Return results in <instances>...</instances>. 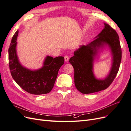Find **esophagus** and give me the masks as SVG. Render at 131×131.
I'll list each match as a JSON object with an SVG mask.
<instances>
[{
  "label": "esophagus",
  "instance_id": "34e87169",
  "mask_svg": "<svg viewBox=\"0 0 131 131\" xmlns=\"http://www.w3.org/2000/svg\"><path fill=\"white\" fill-rule=\"evenodd\" d=\"M69 59V57L68 56H64V61H65V62H68Z\"/></svg>",
  "mask_w": 131,
  "mask_h": 131
}]
</instances>
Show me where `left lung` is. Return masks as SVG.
<instances>
[{
    "instance_id": "obj_1",
    "label": "left lung",
    "mask_w": 131,
    "mask_h": 131,
    "mask_svg": "<svg viewBox=\"0 0 131 131\" xmlns=\"http://www.w3.org/2000/svg\"><path fill=\"white\" fill-rule=\"evenodd\" d=\"M104 25V28L94 40L88 45L80 46L69 61L74 69L75 87L83 94L97 92L108 88L119 69L122 56L119 37L109 25ZM105 49L110 50L112 66L105 78L98 79L94 74V62Z\"/></svg>"
}]
</instances>
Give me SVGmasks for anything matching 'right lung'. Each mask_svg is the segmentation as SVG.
<instances>
[{
    "label": "right lung",
    "mask_w": 131,
    "mask_h": 131,
    "mask_svg": "<svg viewBox=\"0 0 131 131\" xmlns=\"http://www.w3.org/2000/svg\"><path fill=\"white\" fill-rule=\"evenodd\" d=\"M17 30L12 38L9 49V67L12 77L15 82L30 94L40 95L49 93L52 90L59 68L64 64L62 56L53 58L46 56L42 66L38 69L26 68L19 61L17 53Z\"/></svg>",
    "instance_id": "obj_1"
}]
</instances>
